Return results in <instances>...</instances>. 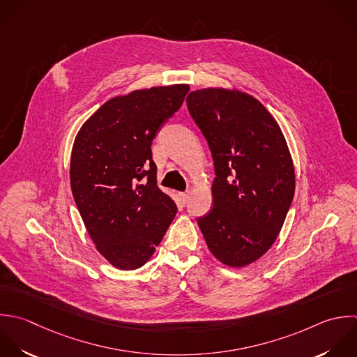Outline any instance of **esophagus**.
<instances>
[{
  "label": "esophagus",
  "instance_id": "esophagus-1",
  "mask_svg": "<svg viewBox=\"0 0 357 357\" xmlns=\"http://www.w3.org/2000/svg\"><path fill=\"white\" fill-rule=\"evenodd\" d=\"M179 199H181L182 204H186V203L189 202V195H188V192H182V193H179Z\"/></svg>",
  "mask_w": 357,
  "mask_h": 357
}]
</instances>
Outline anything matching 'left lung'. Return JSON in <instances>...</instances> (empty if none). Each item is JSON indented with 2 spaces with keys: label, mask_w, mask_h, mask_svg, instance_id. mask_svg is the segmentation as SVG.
I'll return each instance as SVG.
<instances>
[{
  "label": "left lung",
  "mask_w": 357,
  "mask_h": 357,
  "mask_svg": "<svg viewBox=\"0 0 357 357\" xmlns=\"http://www.w3.org/2000/svg\"><path fill=\"white\" fill-rule=\"evenodd\" d=\"M186 102L215 169L213 207L197 224L215 259L245 267L273 246L294 200L287 140L267 108L239 90H196Z\"/></svg>",
  "instance_id": "left-lung-1"
}]
</instances>
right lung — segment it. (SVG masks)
<instances>
[{"mask_svg":"<svg viewBox=\"0 0 357 357\" xmlns=\"http://www.w3.org/2000/svg\"><path fill=\"white\" fill-rule=\"evenodd\" d=\"M188 91V84H174L114 97L75 139V203L97 250L119 270L146 264L178 211L157 186L151 143Z\"/></svg>","mask_w":357,"mask_h":357,"instance_id":"1","label":"right lung"}]
</instances>
